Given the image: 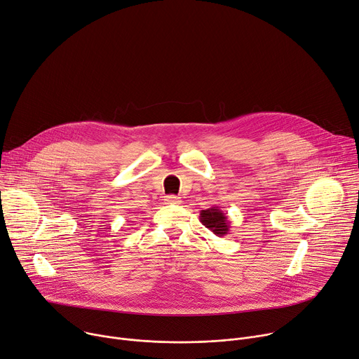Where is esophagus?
<instances>
[{
  "label": "esophagus",
  "mask_w": 359,
  "mask_h": 359,
  "mask_svg": "<svg viewBox=\"0 0 359 359\" xmlns=\"http://www.w3.org/2000/svg\"><path fill=\"white\" fill-rule=\"evenodd\" d=\"M165 201L169 205H180L182 203V199L179 196H175V194H169V196H166Z\"/></svg>",
  "instance_id": "34e87169"
}]
</instances>
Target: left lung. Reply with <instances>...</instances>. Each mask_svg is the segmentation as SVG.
<instances>
[{"label":"left lung","mask_w":359,"mask_h":359,"mask_svg":"<svg viewBox=\"0 0 359 359\" xmlns=\"http://www.w3.org/2000/svg\"><path fill=\"white\" fill-rule=\"evenodd\" d=\"M199 219L203 226H206L210 232H213L219 238L227 235L231 231L229 217H227V215L223 213V210H220L216 206L202 210Z\"/></svg>","instance_id":"obj_1"}]
</instances>
